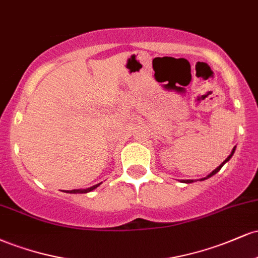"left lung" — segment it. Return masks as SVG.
Listing matches in <instances>:
<instances>
[{"label":"left lung","instance_id":"1","mask_svg":"<svg viewBox=\"0 0 258 258\" xmlns=\"http://www.w3.org/2000/svg\"><path fill=\"white\" fill-rule=\"evenodd\" d=\"M234 152H235V147H234V148H233V150H232V153H230V155H229V156H228V158H227L226 160H224V161H223V162H222V164L220 165V166H218L217 168H216V170H214V171H212V172H211V173H210V174H209V176H207V177H205V178H203V179H201V180H204V179H206V178H210V177H211V176H214V174H216V173H217V172H218V171H220V170H221V168H222V166H223V165H224V164H226V162L228 161V160H229L230 158H232V155H233V154H234ZM183 182H184V183H191V182H193V179H186V180H183Z\"/></svg>","mask_w":258,"mask_h":258}]
</instances>
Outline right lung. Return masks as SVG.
Wrapping results in <instances>:
<instances>
[{
  "label": "right lung",
  "mask_w": 258,
  "mask_h": 258,
  "mask_svg": "<svg viewBox=\"0 0 258 258\" xmlns=\"http://www.w3.org/2000/svg\"><path fill=\"white\" fill-rule=\"evenodd\" d=\"M99 184H100V183H99ZM99 184H96V185L91 186V188H87V189H74V190H67V193H74V194L79 193V194H85V193H88V191H92V190H93V189H96L97 186H98Z\"/></svg>",
  "instance_id": "right-lung-1"
}]
</instances>
